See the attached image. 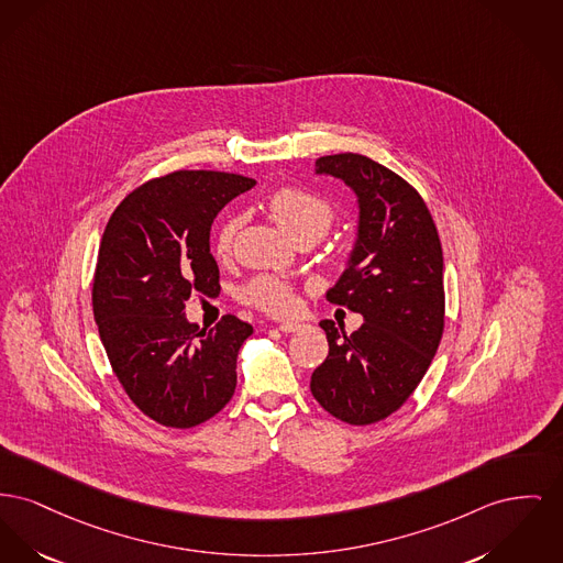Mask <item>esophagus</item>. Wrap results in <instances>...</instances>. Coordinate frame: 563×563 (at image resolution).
Listing matches in <instances>:
<instances>
[{"mask_svg": "<svg viewBox=\"0 0 563 563\" xmlns=\"http://www.w3.org/2000/svg\"><path fill=\"white\" fill-rule=\"evenodd\" d=\"M278 330L283 331V333H294V331L301 330V323H280Z\"/></svg>", "mask_w": 563, "mask_h": 563, "instance_id": "esophagus-1", "label": "esophagus"}]
</instances>
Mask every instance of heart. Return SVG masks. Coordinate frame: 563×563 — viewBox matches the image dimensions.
I'll list each match as a JSON object with an SVG mask.
<instances>
[{
    "label": "heart",
    "mask_w": 563,
    "mask_h": 563,
    "mask_svg": "<svg viewBox=\"0 0 563 563\" xmlns=\"http://www.w3.org/2000/svg\"><path fill=\"white\" fill-rule=\"evenodd\" d=\"M267 208L276 223L294 235L296 240H317L328 232L335 219V206L330 199L312 189L298 187V185H285L278 187L267 201ZM240 228V219L230 214L221 221V225L214 232L212 249L219 257H225L232 251L235 233ZM240 298L246 303L264 310L274 317H287L294 314L298 308V298L294 287L274 274L255 276L251 283H246L240 291Z\"/></svg>",
    "instance_id": "b5f03b06"
}]
</instances>
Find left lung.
Wrapping results in <instances>:
<instances>
[{
  "mask_svg": "<svg viewBox=\"0 0 563 563\" xmlns=\"http://www.w3.org/2000/svg\"><path fill=\"white\" fill-rule=\"evenodd\" d=\"M317 174L344 180L360 201L349 267L328 291L331 303L364 317L346 333L330 319V355L310 391L335 419L369 426L387 419L426 376L444 330L442 246L419 191L389 167L357 153L317 159Z\"/></svg>",
  "mask_w": 563,
  "mask_h": 563,
  "instance_id": "1",
  "label": "left lung"
}]
</instances>
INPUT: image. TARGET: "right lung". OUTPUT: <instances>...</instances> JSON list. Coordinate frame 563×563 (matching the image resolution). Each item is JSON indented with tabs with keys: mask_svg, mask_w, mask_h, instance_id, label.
I'll use <instances>...</instances> for the list:
<instances>
[{
	"mask_svg": "<svg viewBox=\"0 0 563 563\" xmlns=\"http://www.w3.org/2000/svg\"><path fill=\"white\" fill-rule=\"evenodd\" d=\"M253 178L178 169L137 187L112 212L93 276V317L110 365L153 421L189 430L225 408L235 360L253 328L225 314L199 330L185 317L191 291L217 296L210 228Z\"/></svg>",
	"mask_w": 563,
	"mask_h": 563,
	"instance_id": "obj_1",
	"label": "right lung"
}]
</instances>
